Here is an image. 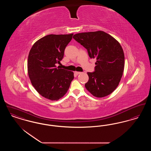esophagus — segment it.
Returning a JSON list of instances; mask_svg holds the SVG:
<instances>
[{
	"label": "esophagus",
	"mask_w": 151,
	"mask_h": 151,
	"mask_svg": "<svg viewBox=\"0 0 151 151\" xmlns=\"http://www.w3.org/2000/svg\"><path fill=\"white\" fill-rule=\"evenodd\" d=\"M81 72H78V71H75V73L76 74V75H79V74H80Z\"/></svg>",
	"instance_id": "obj_1"
}]
</instances>
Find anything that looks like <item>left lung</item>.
Masks as SVG:
<instances>
[{"mask_svg": "<svg viewBox=\"0 0 151 151\" xmlns=\"http://www.w3.org/2000/svg\"><path fill=\"white\" fill-rule=\"evenodd\" d=\"M73 38L86 49L91 58H96L94 71L88 72L86 89L96 97L111 93L118 86L124 66L122 46L103 31L80 33Z\"/></svg>", "mask_w": 151, "mask_h": 151, "instance_id": "obj_1", "label": "left lung"}]
</instances>
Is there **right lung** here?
Instances as JSON below:
<instances>
[{
    "instance_id": "add662e5",
    "label": "right lung",
    "mask_w": 151,
    "mask_h": 151,
    "mask_svg": "<svg viewBox=\"0 0 151 151\" xmlns=\"http://www.w3.org/2000/svg\"><path fill=\"white\" fill-rule=\"evenodd\" d=\"M73 34L49 35L36 41L29 51L28 72L32 86L43 97L58 100L67 93L73 72L57 67Z\"/></svg>"
}]
</instances>
